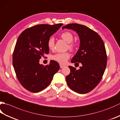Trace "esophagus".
<instances>
[{
  "label": "esophagus",
  "mask_w": 120,
  "mask_h": 120,
  "mask_svg": "<svg viewBox=\"0 0 120 120\" xmlns=\"http://www.w3.org/2000/svg\"><path fill=\"white\" fill-rule=\"evenodd\" d=\"M65 67V65H63V64H60V68H64Z\"/></svg>",
  "instance_id": "obj_1"
}]
</instances>
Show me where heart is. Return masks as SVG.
I'll return each mask as SVG.
<instances>
[{
  "mask_svg": "<svg viewBox=\"0 0 120 120\" xmlns=\"http://www.w3.org/2000/svg\"><path fill=\"white\" fill-rule=\"evenodd\" d=\"M61 37L67 43H69V45H68V47L72 50H74L75 46V44L71 43L73 40V36L71 33L69 32H65L63 33L61 35ZM54 44H55V39L52 37H50L47 42L48 48L49 49H52L54 47ZM70 57V55L69 52L58 53L52 56V59L59 63H65Z\"/></svg>",
  "mask_w": 120,
  "mask_h": 120,
  "instance_id": "heart-1",
  "label": "heart"
}]
</instances>
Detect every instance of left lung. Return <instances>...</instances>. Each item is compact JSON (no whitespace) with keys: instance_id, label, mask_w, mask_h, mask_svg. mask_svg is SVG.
<instances>
[{"instance_id":"obj_1","label":"left lung","mask_w":120,"mask_h":120,"mask_svg":"<svg viewBox=\"0 0 120 120\" xmlns=\"http://www.w3.org/2000/svg\"><path fill=\"white\" fill-rule=\"evenodd\" d=\"M78 34L80 44L72 63H80L79 69L69 66L70 73L66 77L68 86L75 92L84 94L92 90L99 83L107 65V57L104 43L96 32L86 26L72 23L62 27Z\"/></svg>"}]
</instances>
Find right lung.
Instances as JSON below:
<instances>
[{
	"label": "right lung",
	"instance_id": "add662e5",
	"mask_svg": "<svg viewBox=\"0 0 120 120\" xmlns=\"http://www.w3.org/2000/svg\"><path fill=\"white\" fill-rule=\"evenodd\" d=\"M63 25L40 24L25 30L19 36L13 53V66L19 81L26 90L38 93L50 84L60 69L51 60L49 65L39 64V59L49 49L47 42L51 35Z\"/></svg>",
	"mask_w": 120,
	"mask_h": 120
}]
</instances>
